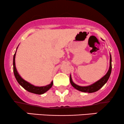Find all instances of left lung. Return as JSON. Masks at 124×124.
<instances>
[{"label":"left lung","instance_id":"1","mask_svg":"<svg viewBox=\"0 0 124 124\" xmlns=\"http://www.w3.org/2000/svg\"><path fill=\"white\" fill-rule=\"evenodd\" d=\"M111 55H110V58H109V69L108 70L107 73L106 74L105 76H104L101 79H100L99 80L97 81L94 83L92 84V85H89L87 86H78L73 83L72 81V78H71V75H70V82L72 86L74 88L80 91V92H85V93H94L98 91L101 88L103 87L104 85L107 83L108 80L109 76H110L111 73V69H112V65H111Z\"/></svg>","mask_w":124,"mask_h":124}]
</instances>
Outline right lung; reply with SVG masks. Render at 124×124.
I'll return each instance as SVG.
<instances>
[{"mask_svg": "<svg viewBox=\"0 0 124 124\" xmlns=\"http://www.w3.org/2000/svg\"><path fill=\"white\" fill-rule=\"evenodd\" d=\"M17 50V49H16ZM16 51L15 55L13 56V72H14V75L19 85H20L24 89L26 90L28 92H30V93L37 94H42L45 93V92H47L49 89H50L52 87V85H53V82H52L49 85H46L45 86H41V87H38V86H35L34 85H31L30 83H28V82L24 80L20 76V75L18 74L17 70L16 68V64H15V56H16Z\"/></svg>", "mask_w": 124, "mask_h": 124, "instance_id": "add662e5", "label": "right lung"}]
</instances>
